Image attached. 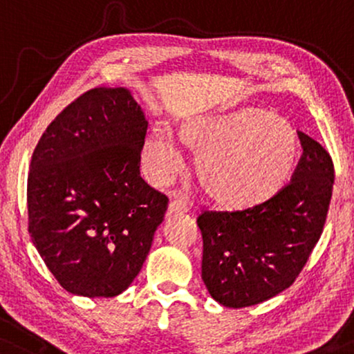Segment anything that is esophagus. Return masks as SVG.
I'll return each instance as SVG.
<instances>
[{"label": "esophagus", "instance_id": "obj_1", "mask_svg": "<svg viewBox=\"0 0 354 354\" xmlns=\"http://www.w3.org/2000/svg\"><path fill=\"white\" fill-rule=\"evenodd\" d=\"M187 212V205L183 201H171L168 204L167 209V215H173V214H185Z\"/></svg>", "mask_w": 354, "mask_h": 354}]
</instances>
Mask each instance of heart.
Listing matches in <instances>:
<instances>
[{"label": "heart", "mask_w": 354, "mask_h": 354, "mask_svg": "<svg viewBox=\"0 0 354 354\" xmlns=\"http://www.w3.org/2000/svg\"><path fill=\"white\" fill-rule=\"evenodd\" d=\"M180 139L197 152L201 187L225 210H248L272 199L288 180L298 153L288 122L256 108L191 118L181 126ZM140 163L153 185H167L185 167V155L167 126L150 129Z\"/></svg>", "instance_id": "1"}]
</instances>
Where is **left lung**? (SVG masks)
<instances>
[{
  "mask_svg": "<svg viewBox=\"0 0 354 354\" xmlns=\"http://www.w3.org/2000/svg\"><path fill=\"white\" fill-rule=\"evenodd\" d=\"M288 185L248 210L204 212L202 280L226 308H248L293 285L324 232L335 169L330 153L308 134Z\"/></svg>",
  "mask_w": 354,
  "mask_h": 354,
  "instance_id": "left-lung-1",
  "label": "left lung"
}]
</instances>
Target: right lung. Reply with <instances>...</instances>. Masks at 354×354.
<instances>
[{
	"instance_id": "obj_1",
	"label": "right lung",
	"mask_w": 354,
	"mask_h": 354,
	"mask_svg": "<svg viewBox=\"0 0 354 354\" xmlns=\"http://www.w3.org/2000/svg\"><path fill=\"white\" fill-rule=\"evenodd\" d=\"M147 121L124 87H93L41 136L27 180L29 233L58 283L113 298L142 268L168 197L140 178Z\"/></svg>"
}]
</instances>
